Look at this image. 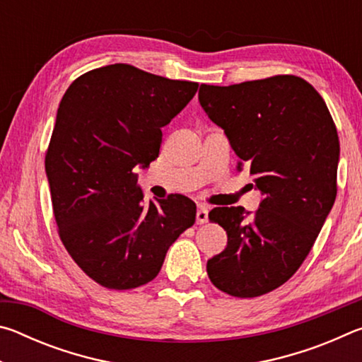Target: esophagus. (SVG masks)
Listing matches in <instances>:
<instances>
[{"label": "esophagus", "mask_w": 362, "mask_h": 362, "mask_svg": "<svg viewBox=\"0 0 362 362\" xmlns=\"http://www.w3.org/2000/svg\"><path fill=\"white\" fill-rule=\"evenodd\" d=\"M196 222L198 223H206L207 222V207L199 206L198 212H196Z\"/></svg>", "instance_id": "1"}]
</instances>
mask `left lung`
I'll use <instances>...</instances> for the list:
<instances>
[{
    "label": "left lung",
    "instance_id": "obj_1",
    "mask_svg": "<svg viewBox=\"0 0 362 362\" xmlns=\"http://www.w3.org/2000/svg\"><path fill=\"white\" fill-rule=\"evenodd\" d=\"M198 97L235 150L236 169L263 194L252 217L241 206L209 212L228 243L207 260V274L233 297H259L297 272L332 209L339 136L322 97L293 75L201 84Z\"/></svg>",
    "mask_w": 362,
    "mask_h": 362
}]
</instances>
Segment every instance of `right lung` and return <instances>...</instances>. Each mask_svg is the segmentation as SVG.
<instances>
[{
	"instance_id": "obj_1",
	"label": "right lung",
	"mask_w": 362,
	"mask_h": 362,
	"mask_svg": "<svg viewBox=\"0 0 362 362\" xmlns=\"http://www.w3.org/2000/svg\"><path fill=\"white\" fill-rule=\"evenodd\" d=\"M198 83L127 64L90 70L66 89L46 153L59 236L103 287L134 289L156 278L173 243L194 223L187 196L144 203L134 169H146L168 126Z\"/></svg>"
}]
</instances>
